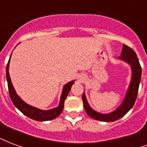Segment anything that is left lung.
Instances as JSON below:
<instances>
[{
	"label": "left lung",
	"mask_w": 147,
	"mask_h": 147,
	"mask_svg": "<svg viewBox=\"0 0 147 147\" xmlns=\"http://www.w3.org/2000/svg\"><path fill=\"white\" fill-rule=\"evenodd\" d=\"M119 59L123 61H126L131 65L132 68V80L129 89L126 92V97L123 100V103L116 110L109 114H100L96 113L92 109L88 106L87 100L86 98L85 94H82V101H83L84 109L86 110V113L91 118H93L96 120L102 121V122H114L118 120L119 119L122 118L126 115L131 109L134 106L136 102L137 93H138L139 86L140 82L141 75H142V69L140 64L137 58V55L133 49L127 46L126 45H123V50L121 56Z\"/></svg>",
	"instance_id": "1"
}]
</instances>
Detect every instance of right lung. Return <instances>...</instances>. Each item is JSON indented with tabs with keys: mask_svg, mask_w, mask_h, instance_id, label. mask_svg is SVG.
<instances>
[{
	"mask_svg": "<svg viewBox=\"0 0 147 147\" xmlns=\"http://www.w3.org/2000/svg\"><path fill=\"white\" fill-rule=\"evenodd\" d=\"M10 59H11V57H10ZM10 59H9L7 64L6 77L7 81V86H8L9 95H10V98H11L13 104L24 115H25V116L29 117V118L32 119L34 120L41 121H41H49L54 119L56 117H58L61 113L62 110H63L64 102H65V100L67 96L69 95V92L71 90V86L74 83V81L70 82L67 83L65 86H64L63 91H62V94H61V99H60V103H59V106L58 107L52 109L51 110H41V109L34 108L33 106H31L26 104L24 101L21 100V98L16 94V92L14 90L13 85L11 83V78H10V76H9L8 72Z\"/></svg>",
	"mask_w": 147,
	"mask_h": 147,
	"instance_id": "1",
	"label": "right lung"
}]
</instances>
